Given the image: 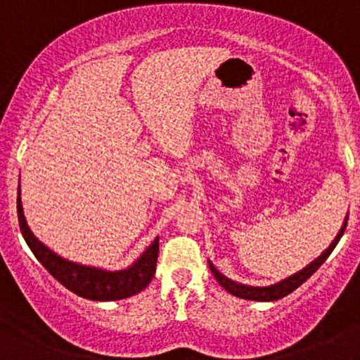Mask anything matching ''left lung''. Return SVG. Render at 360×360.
<instances>
[{"instance_id":"1","label":"left lung","mask_w":360,"mask_h":360,"mask_svg":"<svg viewBox=\"0 0 360 360\" xmlns=\"http://www.w3.org/2000/svg\"><path fill=\"white\" fill-rule=\"evenodd\" d=\"M347 219H349V216L345 218V223H343V226L340 228L338 235H336L335 240L331 242V245L328 247V249L324 250V252L321 254L318 259H314L311 264H307L304 269H300V271L292 274V276L285 278V280L278 281V283H274V285H269V287H250V285L237 283V281H233V280H230V278L223 276V274L219 273L218 269L214 268V266H212L211 261H210V269H211V273L214 274L216 280H218V283L221 285V287L225 288L228 293H231V295L240 297V299H245V300H259V302H271V300L283 299V297H287L288 293H292L293 290L299 288L300 285H302L304 281L307 280V278H311L312 274L318 271L319 266L323 264L324 261H326L328 256L331 254V250L335 249L336 243H338L340 238H342L343 231H345Z\"/></svg>"}]
</instances>
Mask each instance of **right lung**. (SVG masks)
<instances>
[{"label": "right lung", "instance_id": "obj_1", "mask_svg": "<svg viewBox=\"0 0 360 360\" xmlns=\"http://www.w3.org/2000/svg\"><path fill=\"white\" fill-rule=\"evenodd\" d=\"M17 212L22 235H24L27 245L30 247L37 261L65 288L84 297V299L98 300V302L127 299V297H132L148 287L150 280H153L154 273H156L160 238H156V240L150 243L148 249H146V252L130 268L120 269V271H106V269L91 268V266H82L77 264V262L67 261V259L60 257L53 250H49L44 243H41L34 237V233L29 230L24 218V210H22L20 200V185H18Z\"/></svg>", "mask_w": 360, "mask_h": 360}]
</instances>
